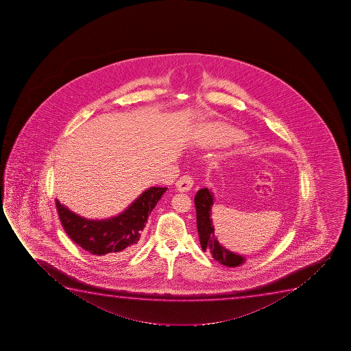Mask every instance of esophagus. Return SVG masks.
<instances>
[{"mask_svg":"<svg viewBox=\"0 0 351 351\" xmlns=\"http://www.w3.org/2000/svg\"><path fill=\"white\" fill-rule=\"evenodd\" d=\"M193 184H194L193 178H190L188 175H184V176L178 178V182H176V188H178V191L186 193L188 190L191 189Z\"/></svg>","mask_w":351,"mask_h":351,"instance_id":"obj_1","label":"esophagus"}]
</instances>
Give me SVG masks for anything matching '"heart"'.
<instances>
[{"label": "heart", "instance_id": "1", "mask_svg": "<svg viewBox=\"0 0 351 351\" xmlns=\"http://www.w3.org/2000/svg\"><path fill=\"white\" fill-rule=\"evenodd\" d=\"M244 137L245 134L239 129L219 122L202 124L197 132V142L204 147H227Z\"/></svg>", "mask_w": 351, "mask_h": 351}]
</instances>
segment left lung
<instances>
[{
	"instance_id": "left-lung-1",
	"label": "left lung",
	"mask_w": 351,
	"mask_h": 351,
	"mask_svg": "<svg viewBox=\"0 0 351 351\" xmlns=\"http://www.w3.org/2000/svg\"><path fill=\"white\" fill-rule=\"evenodd\" d=\"M214 202V193L208 188L198 190L197 194L195 196L198 236H199V243L203 252H210L214 260L226 267L234 268V267L242 265L245 263L247 257L241 254L230 252L223 244L219 243V239L215 235V227L211 219V209Z\"/></svg>"
}]
</instances>
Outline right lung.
<instances>
[{"label":"right lung","instance_id":"right-lung-1","mask_svg":"<svg viewBox=\"0 0 351 351\" xmlns=\"http://www.w3.org/2000/svg\"><path fill=\"white\" fill-rule=\"evenodd\" d=\"M167 188L150 186L121 214L104 219H89L75 214L55 199L63 229L74 243L91 255L108 260H122L140 245L141 234L149 215Z\"/></svg>","mask_w":351,"mask_h":351}]
</instances>
